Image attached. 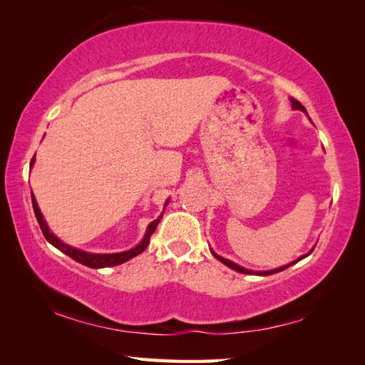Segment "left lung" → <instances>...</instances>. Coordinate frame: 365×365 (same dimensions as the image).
I'll return each mask as SVG.
<instances>
[{
    "instance_id": "obj_1",
    "label": "left lung",
    "mask_w": 365,
    "mask_h": 365,
    "mask_svg": "<svg viewBox=\"0 0 365 365\" xmlns=\"http://www.w3.org/2000/svg\"><path fill=\"white\" fill-rule=\"evenodd\" d=\"M290 103H292V108H293V110H298V111H302L304 114H307L306 108L302 106V105L298 102V100H294L293 97H290ZM314 247H315V246H314ZM314 247H312V250L309 251L307 254H302L301 257H298L297 260H293V262H290V263H287V265H284V267H279V268H274V269H267V271H254V269H247V268H245V267H240L238 263L232 262V260H229V259H224V257H221V255L216 254V252L212 250V247H210V252L213 254V257H215V259H218L221 263H224V265L229 267V268H232V269L238 271V273H243V274H255V276H269V274H276V273H279V271H282V269H285V268H289V267L294 265V263H298V262H299V260H302V259H306L309 254H312Z\"/></svg>"
}]
</instances>
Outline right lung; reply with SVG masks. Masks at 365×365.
Listing matches in <instances>:
<instances>
[{
  "label": "right lung",
  "instance_id": "1",
  "mask_svg": "<svg viewBox=\"0 0 365 365\" xmlns=\"http://www.w3.org/2000/svg\"><path fill=\"white\" fill-rule=\"evenodd\" d=\"M36 161V155L33 157V160H31V165L29 168H33ZM31 200H33V208H34V213H36V218H37V222L38 226H41V230L43 237L46 238V242L51 243L56 250H59L61 252H64L66 255H68V257H72L75 262L81 263V265H86L89 268H106V267H115V265H120V263L127 262L130 259L136 257L138 254H141L147 246H149V242H150V237L155 232V229H157L160 220L163 218V213H165V208L166 205L169 204V199H166L165 202V208H163V213L158 216L157 220L152 221L149 226H147L145 229V234L143 237L141 242H139L135 247H131V250L128 251H123V252H113V254H94V252H86V251H81L78 250V247H73L71 245H66L64 242H61V240L53 234V232L50 230L48 224H46L43 215L41 212V208H38L37 205V200L33 195V191H31Z\"/></svg>",
  "mask_w": 365,
  "mask_h": 365
}]
</instances>
